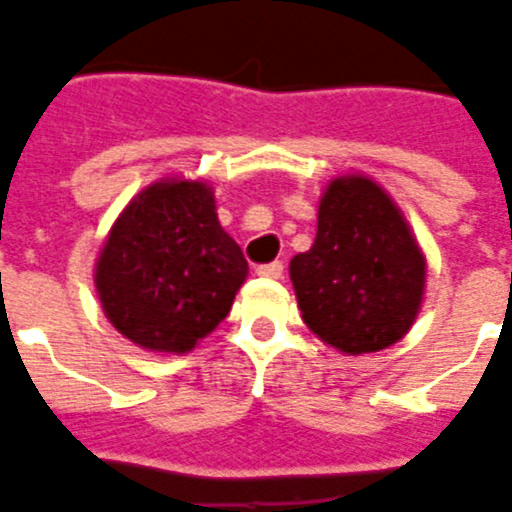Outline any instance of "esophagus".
<instances>
[{"label":"esophagus","instance_id":"esophagus-1","mask_svg":"<svg viewBox=\"0 0 512 512\" xmlns=\"http://www.w3.org/2000/svg\"><path fill=\"white\" fill-rule=\"evenodd\" d=\"M261 278H281L283 275V261H270V264H261L256 270Z\"/></svg>","mask_w":512,"mask_h":512}]
</instances>
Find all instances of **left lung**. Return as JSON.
<instances>
[{
  "instance_id": "obj_1",
  "label": "left lung",
  "mask_w": 512,
  "mask_h": 512,
  "mask_svg": "<svg viewBox=\"0 0 512 512\" xmlns=\"http://www.w3.org/2000/svg\"><path fill=\"white\" fill-rule=\"evenodd\" d=\"M302 322L343 354L401 341L420 313L425 256L404 212L363 174L333 179L311 251L289 264Z\"/></svg>"
}]
</instances>
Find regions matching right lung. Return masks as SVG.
<instances>
[{"label": "right lung", "mask_w": 512, "mask_h": 512, "mask_svg": "<svg viewBox=\"0 0 512 512\" xmlns=\"http://www.w3.org/2000/svg\"><path fill=\"white\" fill-rule=\"evenodd\" d=\"M248 275L223 231L215 193L199 179H160L108 231L95 264L106 319L141 349L190 352L231 311Z\"/></svg>", "instance_id": "1"}]
</instances>
